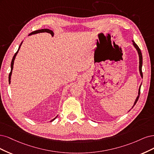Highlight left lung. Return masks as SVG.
I'll return each instance as SVG.
<instances>
[{
	"mask_svg": "<svg viewBox=\"0 0 154 154\" xmlns=\"http://www.w3.org/2000/svg\"><path fill=\"white\" fill-rule=\"evenodd\" d=\"M133 45L135 47V48H136V50L137 51V52H138V54H139V57H140V66H139V68H140V74H141V77L143 78V72H142V64H143V57H142V54H141V50L140 48H139V47L137 45V44L133 41ZM141 86L140 85V88H139V92H138V96L136 98V100L134 102V104L133 106H135V104L136 103V102H137L138 99H139V97H140V89H141Z\"/></svg>",
	"mask_w": 154,
	"mask_h": 154,
	"instance_id": "1",
	"label": "left lung"
}]
</instances>
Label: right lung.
Wrapping results in <instances>:
<instances>
[{
	"instance_id": "obj_1",
	"label": "right lung",
	"mask_w": 154,
	"mask_h": 154,
	"mask_svg": "<svg viewBox=\"0 0 154 154\" xmlns=\"http://www.w3.org/2000/svg\"><path fill=\"white\" fill-rule=\"evenodd\" d=\"M39 32H48V33H49L50 34H51L52 36H53V35H54V32H53V31H52L51 30H50V29H40V30L34 31H33V32H31L30 34H29V35H31V34H37V33H39ZM22 43H21V44L20 45V46H19V48H18V51H17V52H16L15 54H14V56H13V59H12L11 63V72H10V73H9V84H10V82H11V81H10V80H11V75L12 70H13V64H14V59H15V57H16L17 54V53H18V51H19V49H20V46H21ZM57 116H56L55 118H54L52 120H51V122H52L53 120H55V119L57 118Z\"/></svg>"
}]
</instances>
